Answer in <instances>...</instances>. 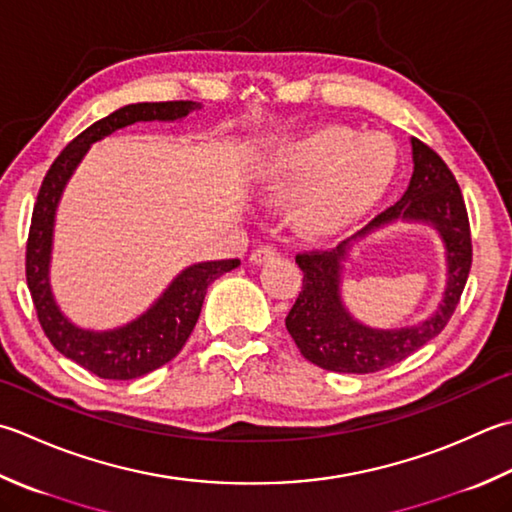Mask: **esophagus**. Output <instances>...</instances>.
Wrapping results in <instances>:
<instances>
[{"label": "esophagus", "mask_w": 512, "mask_h": 512, "mask_svg": "<svg viewBox=\"0 0 512 512\" xmlns=\"http://www.w3.org/2000/svg\"><path fill=\"white\" fill-rule=\"evenodd\" d=\"M273 257H275V246L266 244V246L255 248L253 253H250V262H253V264H266L268 259H273Z\"/></svg>", "instance_id": "34e87169"}]
</instances>
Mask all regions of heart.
Masks as SVG:
<instances>
[{
	"mask_svg": "<svg viewBox=\"0 0 512 512\" xmlns=\"http://www.w3.org/2000/svg\"><path fill=\"white\" fill-rule=\"evenodd\" d=\"M397 153L388 137L357 135L344 126H322L293 139L259 173L268 195L290 197L306 188L302 215L330 228L353 217L382 193L395 173Z\"/></svg>",
	"mask_w": 512,
	"mask_h": 512,
	"instance_id": "1",
	"label": "heart"
}]
</instances>
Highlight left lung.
I'll return each mask as SVG.
<instances>
[{
	"instance_id": "8db88e82",
	"label": "left lung",
	"mask_w": 512,
	"mask_h": 512,
	"mask_svg": "<svg viewBox=\"0 0 512 512\" xmlns=\"http://www.w3.org/2000/svg\"><path fill=\"white\" fill-rule=\"evenodd\" d=\"M410 144L415 168L406 193L397 204L370 219L362 230L335 248L306 250L295 257L304 282L286 315V328L299 353L319 368L366 375L404 362L408 355L442 333L464 293L473 264V244L462 190L433 148L417 137L410 139ZM397 218L430 223L438 230L447 246L449 282L443 304L426 323L410 329L379 331L364 327L347 313L338 295V275L350 245Z\"/></svg>"
}]
</instances>
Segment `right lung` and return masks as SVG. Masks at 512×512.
I'll use <instances>...</instances> for the list:
<instances>
[{"label":"right lung","instance_id":"add662e5","mask_svg":"<svg viewBox=\"0 0 512 512\" xmlns=\"http://www.w3.org/2000/svg\"><path fill=\"white\" fill-rule=\"evenodd\" d=\"M195 108H199L197 102H144L115 110L88 126L59 153L37 193L26 242V282L37 319L50 344L59 353L102 379L126 382V379H137L168 364L193 333L208 286L228 270L237 268L239 259H219V262L188 266L144 315L126 326L113 330L79 328L59 310L48 282L59 197H62L77 164L88 153L90 144L135 122H155V119L157 122H175Z\"/></svg>","mask_w":512,"mask_h":512}]
</instances>
